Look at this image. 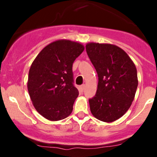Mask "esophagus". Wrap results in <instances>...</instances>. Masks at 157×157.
<instances>
[{
  "label": "esophagus",
  "instance_id": "obj_1",
  "mask_svg": "<svg viewBox=\"0 0 157 157\" xmlns=\"http://www.w3.org/2000/svg\"><path fill=\"white\" fill-rule=\"evenodd\" d=\"M85 87H86V86H85L84 84L81 85V86H80V91H83Z\"/></svg>",
  "mask_w": 157,
  "mask_h": 157
}]
</instances>
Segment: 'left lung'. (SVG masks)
Returning <instances> with one entry per match:
<instances>
[{
  "instance_id": "8db88e82",
  "label": "left lung",
  "mask_w": 157,
  "mask_h": 157,
  "mask_svg": "<svg viewBox=\"0 0 157 157\" xmlns=\"http://www.w3.org/2000/svg\"><path fill=\"white\" fill-rule=\"evenodd\" d=\"M86 49L98 75L97 93L89 100L91 112L100 121L113 122L125 114L134 100L138 86L136 66L114 45L90 43Z\"/></svg>"
}]
</instances>
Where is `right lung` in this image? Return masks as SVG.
<instances>
[{
	"label": "right lung",
	"mask_w": 157,
	"mask_h": 157,
	"mask_svg": "<svg viewBox=\"0 0 157 157\" xmlns=\"http://www.w3.org/2000/svg\"><path fill=\"white\" fill-rule=\"evenodd\" d=\"M84 46L67 40L55 41L37 55L29 72V94L35 109L52 121L71 114L79 91L74 86L72 65Z\"/></svg>",
	"instance_id": "right-lung-1"
}]
</instances>
